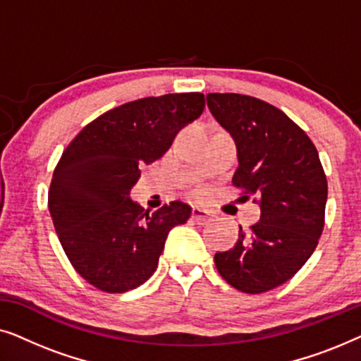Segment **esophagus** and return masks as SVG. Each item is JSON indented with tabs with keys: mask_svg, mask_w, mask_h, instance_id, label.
I'll return each mask as SVG.
<instances>
[{
	"mask_svg": "<svg viewBox=\"0 0 361 361\" xmlns=\"http://www.w3.org/2000/svg\"><path fill=\"white\" fill-rule=\"evenodd\" d=\"M192 219H194L197 224L204 225L207 221H210V212L200 209V207H194V209H192Z\"/></svg>",
	"mask_w": 361,
	"mask_h": 361,
	"instance_id": "1",
	"label": "esophagus"
}]
</instances>
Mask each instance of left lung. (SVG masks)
<instances>
[{"mask_svg": "<svg viewBox=\"0 0 361 361\" xmlns=\"http://www.w3.org/2000/svg\"><path fill=\"white\" fill-rule=\"evenodd\" d=\"M207 105L236 145L231 182L261 207L258 224L250 233L240 226L236 245L215 253V266L241 293H266L314 253L324 230L327 177L314 142L279 108L240 93H209Z\"/></svg>", "mask_w": 361, "mask_h": 361, "instance_id": "1", "label": "left lung"}]
</instances>
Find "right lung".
I'll return each mask as SVG.
<instances>
[{
  "label": "right lung",
  "instance_id": "1",
  "mask_svg": "<svg viewBox=\"0 0 361 361\" xmlns=\"http://www.w3.org/2000/svg\"><path fill=\"white\" fill-rule=\"evenodd\" d=\"M205 106L199 92L125 103L78 133L54 171L49 212L78 274L105 293H126L151 278L169 231L192 214L174 200L154 214L130 199L140 167L169 149Z\"/></svg>",
  "mask_w": 361,
  "mask_h": 361
}]
</instances>
